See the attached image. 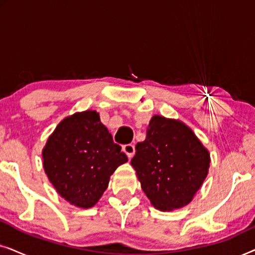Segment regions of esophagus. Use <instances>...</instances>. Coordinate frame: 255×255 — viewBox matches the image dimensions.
I'll return each mask as SVG.
<instances>
[{"label":"esophagus","mask_w":255,"mask_h":255,"mask_svg":"<svg viewBox=\"0 0 255 255\" xmlns=\"http://www.w3.org/2000/svg\"><path fill=\"white\" fill-rule=\"evenodd\" d=\"M123 152L128 156V159H131L132 156L134 155V152H135L134 145H132V144L124 145V146H123Z\"/></svg>","instance_id":"esophagus-1"}]
</instances>
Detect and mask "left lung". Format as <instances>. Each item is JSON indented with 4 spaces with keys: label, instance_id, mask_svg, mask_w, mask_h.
<instances>
[{
    "label": "left lung",
    "instance_id": "1",
    "mask_svg": "<svg viewBox=\"0 0 255 255\" xmlns=\"http://www.w3.org/2000/svg\"><path fill=\"white\" fill-rule=\"evenodd\" d=\"M131 165L154 208L170 211L193 200L208 175L210 154L186 124L155 115Z\"/></svg>",
    "mask_w": 255,
    "mask_h": 255
}]
</instances>
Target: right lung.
I'll return each instance as SVG.
<instances>
[{"mask_svg":"<svg viewBox=\"0 0 255 255\" xmlns=\"http://www.w3.org/2000/svg\"><path fill=\"white\" fill-rule=\"evenodd\" d=\"M96 111L66 117L43 149L45 173L62 198L92 208L108 188L111 174L128 161Z\"/></svg>","mask_w":255,"mask_h":255,"instance_id":"right-lung-1","label":"right lung"}]
</instances>
